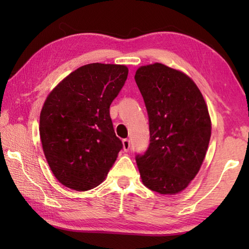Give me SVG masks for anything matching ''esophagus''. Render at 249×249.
<instances>
[{
	"label": "esophagus",
	"instance_id": "esophagus-1",
	"mask_svg": "<svg viewBox=\"0 0 249 249\" xmlns=\"http://www.w3.org/2000/svg\"><path fill=\"white\" fill-rule=\"evenodd\" d=\"M130 148V142L129 140H127V138H125V140H123V149L124 151H128Z\"/></svg>",
	"mask_w": 249,
	"mask_h": 249
}]
</instances>
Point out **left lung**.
I'll return each instance as SVG.
<instances>
[{"label": "left lung", "mask_w": 249, "mask_h": 249, "mask_svg": "<svg viewBox=\"0 0 249 249\" xmlns=\"http://www.w3.org/2000/svg\"><path fill=\"white\" fill-rule=\"evenodd\" d=\"M135 81L149 120V145L136 162L147 188L176 195L188 187L203 162L211 120L196 83L162 64L142 66Z\"/></svg>", "instance_id": "left-lung-1"}]
</instances>
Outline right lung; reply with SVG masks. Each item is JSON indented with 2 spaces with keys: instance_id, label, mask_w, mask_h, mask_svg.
<instances>
[{
  "instance_id": "1",
  "label": "right lung",
  "mask_w": 249,
  "mask_h": 249,
  "mask_svg": "<svg viewBox=\"0 0 249 249\" xmlns=\"http://www.w3.org/2000/svg\"><path fill=\"white\" fill-rule=\"evenodd\" d=\"M127 74L126 66H82L46 99L40 112V141L50 169L66 187L77 191L95 188L123 148L109 105Z\"/></svg>"
}]
</instances>
